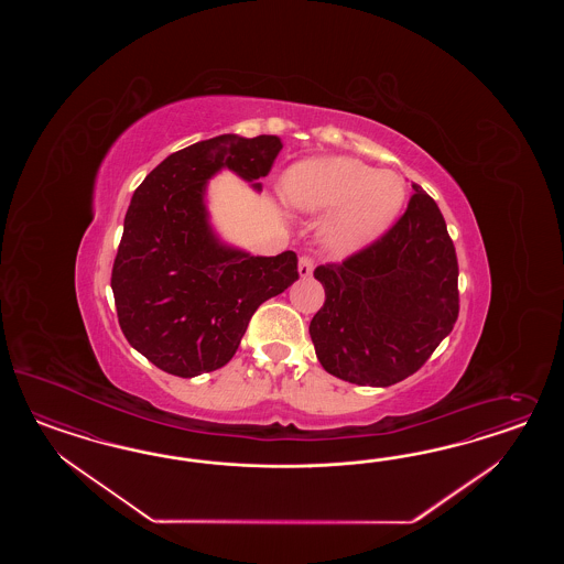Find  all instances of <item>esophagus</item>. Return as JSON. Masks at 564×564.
Returning <instances> with one entry per match:
<instances>
[{
	"instance_id": "1",
	"label": "esophagus",
	"mask_w": 564,
	"mask_h": 564,
	"mask_svg": "<svg viewBox=\"0 0 564 564\" xmlns=\"http://www.w3.org/2000/svg\"><path fill=\"white\" fill-rule=\"evenodd\" d=\"M312 271H314V260L310 257H302L300 258V262H297V273H300V276H310L312 274Z\"/></svg>"
}]
</instances>
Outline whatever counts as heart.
<instances>
[{"instance_id": "1", "label": "heart", "mask_w": 564, "mask_h": 564, "mask_svg": "<svg viewBox=\"0 0 564 564\" xmlns=\"http://www.w3.org/2000/svg\"><path fill=\"white\" fill-rule=\"evenodd\" d=\"M283 196L291 208L321 225L330 254L347 257L384 236L408 203V184L394 171H378L351 156H318L293 165Z\"/></svg>"}]
</instances>
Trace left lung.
<instances>
[{
	"mask_svg": "<svg viewBox=\"0 0 564 564\" xmlns=\"http://www.w3.org/2000/svg\"><path fill=\"white\" fill-rule=\"evenodd\" d=\"M393 227L343 262L316 267L325 304L310 323L328 375L391 387L417 372L459 316V264L443 213L413 184Z\"/></svg>",
	"mask_w": 564,
	"mask_h": 564,
	"instance_id": "8db88e82",
	"label": "left lung"
}]
</instances>
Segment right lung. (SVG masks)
Listing matches in <instances>:
<instances>
[{
  "instance_id": "right-lung-1",
  "label": "right lung",
  "mask_w": 564,
  "mask_h": 564,
  "mask_svg": "<svg viewBox=\"0 0 564 564\" xmlns=\"http://www.w3.org/2000/svg\"><path fill=\"white\" fill-rule=\"evenodd\" d=\"M281 149L267 134L208 138L170 154L134 192L111 290L121 333L163 372L192 378L225 366L258 306L297 281L295 252L252 257L225 246L205 203L217 171L257 182Z\"/></svg>"
}]
</instances>
